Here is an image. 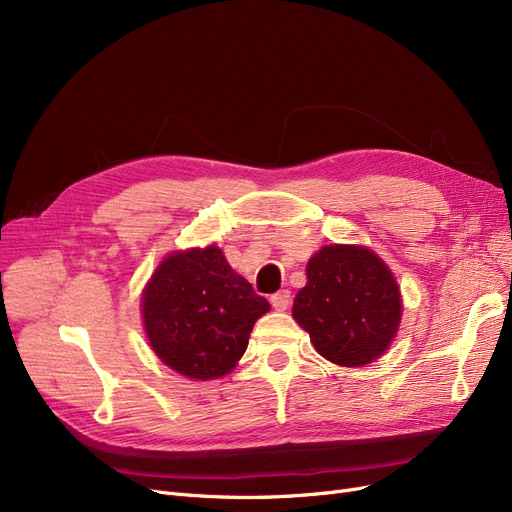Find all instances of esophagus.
Instances as JSON below:
<instances>
[{
  "label": "esophagus",
  "mask_w": 512,
  "mask_h": 512,
  "mask_svg": "<svg viewBox=\"0 0 512 512\" xmlns=\"http://www.w3.org/2000/svg\"><path fill=\"white\" fill-rule=\"evenodd\" d=\"M290 302H292V296H290L288 290H281V292L271 296V304H273L275 311H285L290 306Z\"/></svg>",
  "instance_id": "1"
}]
</instances>
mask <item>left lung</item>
<instances>
[{
    "mask_svg": "<svg viewBox=\"0 0 512 512\" xmlns=\"http://www.w3.org/2000/svg\"><path fill=\"white\" fill-rule=\"evenodd\" d=\"M292 315L321 357L344 367L378 359L401 321V292L384 260L363 245H325L306 264Z\"/></svg>",
    "mask_w": 512,
    "mask_h": 512,
    "instance_id": "8db88e82",
    "label": "left lung"
}]
</instances>
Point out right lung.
I'll return each instance as SVG.
<instances>
[{
  "instance_id": "1",
  "label": "right lung",
  "mask_w": 512,
  "mask_h": 512,
  "mask_svg": "<svg viewBox=\"0 0 512 512\" xmlns=\"http://www.w3.org/2000/svg\"><path fill=\"white\" fill-rule=\"evenodd\" d=\"M269 309L216 245L168 254L142 292L151 349L193 380L227 376L248 349L256 319Z\"/></svg>"
}]
</instances>
